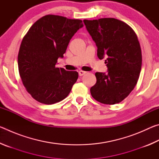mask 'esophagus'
<instances>
[{
  "label": "esophagus",
  "instance_id": "34e87169",
  "mask_svg": "<svg viewBox=\"0 0 159 159\" xmlns=\"http://www.w3.org/2000/svg\"><path fill=\"white\" fill-rule=\"evenodd\" d=\"M85 74H86V72L84 71H79V75L80 76H83V75H85Z\"/></svg>",
  "mask_w": 159,
  "mask_h": 159
}]
</instances>
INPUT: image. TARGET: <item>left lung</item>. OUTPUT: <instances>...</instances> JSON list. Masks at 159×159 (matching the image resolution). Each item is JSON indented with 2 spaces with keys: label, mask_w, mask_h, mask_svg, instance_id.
Listing matches in <instances>:
<instances>
[{
  "label": "left lung",
  "mask_w": 159,
  "mask_h": 159,
  "mask_svg": "<svg viewBox=\"0 0 159 159\" xmlns=\"http://www.w3.org/2000/svg\"><path fill=\"white\" fill-rule=\"evenodd\" d=\"M98 47L99 60L107 57L108 74L96 72L93 98L104 104L122 102L134 89L142 68V50L135 32L115 18L83 20Z\"/></svg>",
  "instance_id": "1"
}]
</instances>
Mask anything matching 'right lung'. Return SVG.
<instances>
[{
  "label": "right lung",
  "mask_w": 159,
  "mask_h": 159,
  "mask_svg": "<svg viewBox=\"0 0 159 159\" xmlns=\"http://www.w3.org/2000/svg\"><path fill=\"white\" fill-rule=\"evenodd\" d=\"M82 20L48 15L37 20L24 36L18 69L27 92L36 101L52 104L63 100L79 78L77 71L56 67Z\"/></svg>",
  "instance_id": "right-lung-1"
}]
</instances>
